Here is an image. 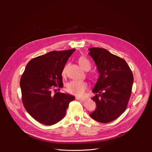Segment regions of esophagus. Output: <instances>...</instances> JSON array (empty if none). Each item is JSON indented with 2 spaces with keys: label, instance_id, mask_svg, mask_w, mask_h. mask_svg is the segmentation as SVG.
<instances>
[{
  "label": "esophagus",
  "instance_id": "obj_1",
  "mask_svg": "<svg viewBox=\"0 0 152 152\" xmlns=\"http://www.w3.org/2000/svg\"><path fill=\"white\" fill-rule=\"evenodd\" d=\"M76 99L77 100H81V101H84L85 100V99L84 98H79V97H76Z\"/></svg>",
  "mask_w": 152,
  "mask_h": 152
}]
</instances>
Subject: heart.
<instances>
[{
	"label": "heart",
	"instance_id": "heart-1",
	"mask_svg": "<svg viewBox=\"0 0 152 152\" xmlns=\"http://www.w3.org/2000/svg\"><path fill=\"white\" fill-rule=\"evenodd\" d=\"M78 62L81 66L85 70H89L91 68L90 61L84 57H80L78 59ZM66 71V66L63 67L61 75L65 76ZM87 89V84L81 81H71L66 85V91L68 93L76 95L77 97H81L85 94Z\"/></svg>",
	"mask_w": 152,
	"mask_h": 152
}]
</instances>
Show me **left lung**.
I'll list each match as a JSON object with an SVG mask.
<instances>
[{"instance_id": "obj_1", "label": "left lung", "mask_w": 152, "mask_h": 152, "mask_svg": "<svg viewBox=\"0 0 152 152\" xmlns=\"http://www.w3.org/2000/svg\"><path fill=\"white\" fill-rule=\"evenodd\" d=\"M100 73L92 91V99L97 109L90 116L100 123L113 121L126 111L131 95L134 77L127 63L122 58L100 47L89 49Z\"/></svg>"}]
</instances>
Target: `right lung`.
I'll return each mask as SVG.
<instances>
[{
  "label": "right lung",
  "instance_id": "add662e5",
  "mask_svg": "<svg viewBox=\"0 0 152 152\" xmlns=\"http://www.w3.org/2000/svg\"><path fill=\"white\" fill-rule=\"evenodd\" d=\"M75 50H54L34 58L21 76L20 84L24 107L41 124L52 125L61 120L69 103L75 99L55 89L62 87V69Z\"/></svg>",
  "mask_w": 152,
  "mask_h": 152
}]
</instances>
